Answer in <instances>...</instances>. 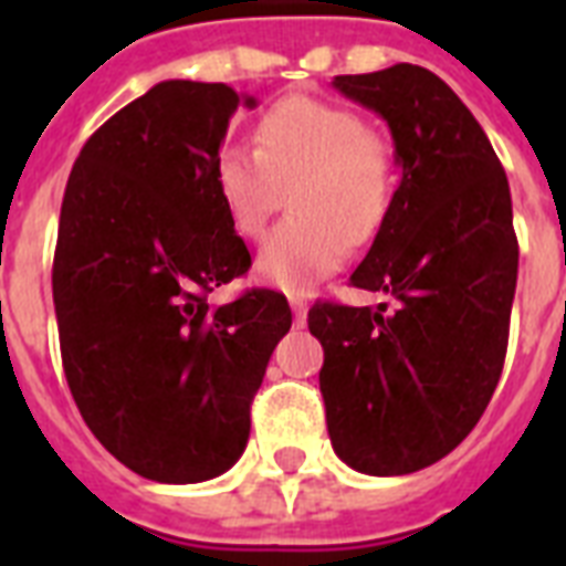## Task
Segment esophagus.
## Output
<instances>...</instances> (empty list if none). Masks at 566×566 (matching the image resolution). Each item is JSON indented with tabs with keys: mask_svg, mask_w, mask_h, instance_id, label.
<instances>
[{
	"mask_svg": "<svg viewBox=\"0 0 566 566\" xmlns=\"http://www.w3.org/2000/svg\"><path fill=\"white\" fill-rule=\"evenodd\" d=\"M287 300H291V308H293V317H296V323H305V314H308V293H291Z\"/></svg>",
	"mask_w": 566,
	"mask_h": 566,
	"instance_id": "34e87169",
	"label": "esophagus"
}]
</instances>
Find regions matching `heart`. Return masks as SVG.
<instances>
[{"instance_id": "obj_1", "label": "heart", "mask_w": 566, "mask_h": 566, "mask_svg": "<svg viewBox=\"0 0 566 566\" xmlns=\"http://www.w3.org/2000/svg\"><path fill=\"white\" fill-rule=\"evenodd\" d=\"M213 179L240 238L258 240L284 196L291 220L266 238L258 275L284 291H311L385 226L396 190V158L358 111L287 96L255 126V153L226 146Z\"/></svg>"}]
</instances>
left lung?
Here are the masks:
<instances>
[{
  "label": "left lung",
  "mask_w": 566,
  "mask_h": 566,
  "mask_svg": "<svg viewBox=\"0 0 566 566\" xmlns=\"http://www.w3.org/2000/svg\"><path fill=\"white\" fill-rule=\"evenodd\" d=\"M390 126L402 170L394 205L349 284L387 305L314 302L319 390L332 447L370 475H405L449 455L491 402L517 287L511 190L491 140L426 66L337 75Z\"/></svg>",
  "instance_id": "obj_1"
}]
</instances>
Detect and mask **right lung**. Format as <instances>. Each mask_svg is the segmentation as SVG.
Listing matches in <instances>:
<instances>
[{
	"label": "right lung",
	"instance_id": "add662e5",
	"mask_svg": "<svg viewBox=\"0 0 566 566\" xmlns=\"http://www.w3.org/2000/svg\"><path fill=\"white\" fill-rule=\"evenodd\" d=\"M240 99L229 84L161 82L82 146L57 222L52 296L66 385L87 429L144 479L226 473L291 328L282 293H208L252 266L213 179Z\"/></svg>",
	"mask_w": 566,
	"mask_h": 566
}]
</instances>
